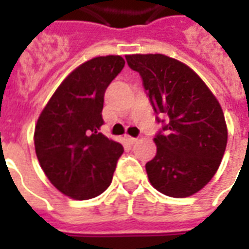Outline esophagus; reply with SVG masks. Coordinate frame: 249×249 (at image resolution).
<instances>
[{
    "label": "esophagus",
    "instance_id": "obj_1",
    "mask_svg": "<svg viewBox=\"0 0 249 249\" xmlns=\"http://www.w3.org/2000/svg\"><path fill=\"white\" fill-rule=\"evenodd\" d=\"M125 139L128 140L129 144H135L136 141H137V139H136V137H132V136H125Z\"/></svg>",
    "mask_w": 249,
    "mask_h": 249
}]
</instances>
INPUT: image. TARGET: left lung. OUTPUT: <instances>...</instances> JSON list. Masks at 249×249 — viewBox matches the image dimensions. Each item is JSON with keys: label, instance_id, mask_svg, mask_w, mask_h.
I'll return each mask as SVG.
<instances>
[{"label": "left lung", "instance_id": "1", "mask_svg": "<svg viewBox=\"0 0 249 249\" xmlns=\"http://www.w3.org/2000/svg\"><path fill=\"white\" fill-rule=\"evenodd\" d=\"M125 58L140 73L155 112L168 117L153 139L157 153L146 162L148 178L167 196H192L211 181L224 156L228 130L223 109L197 73L181 61L164 54Z\"/></svg>", "mask_w": 249, "mask_h": 249}]
</instances>
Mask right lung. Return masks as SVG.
<instances>
[{"mask_svg":"<svg viewBox=\"0 0 249 249\" xmlns=\"http://www.w3.org/2000/svg\"><path fill=\"white\" fill-rule=\"evenodd\" d=\"M124 65L121 56H101L77 66L37 120L35 148L41 168L71 198L96 197L112 183L124 148L98 130L105 90Z\"/></svg>","mask_w":249,"mask_h":249,"instance_id":"1","label":"right lung"}]
</instances>
